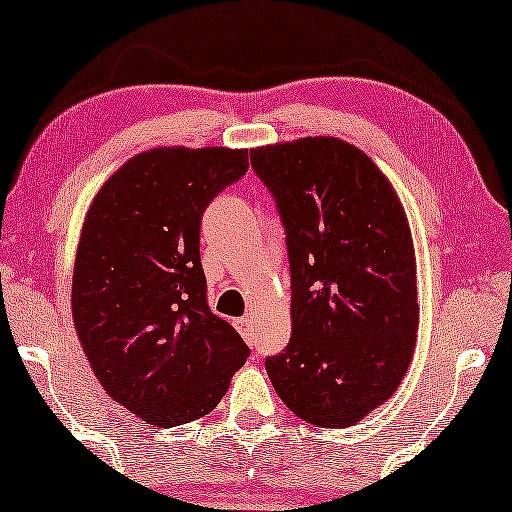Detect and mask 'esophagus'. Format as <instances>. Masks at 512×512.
Here are the masks:
<instances>
[{
    "label": "esophagus",
    "mask_w": 512,
    "mask_h": 512,
    "mask_svg": "<svg viewBox=\"0 0 512 512\" xmlns=\"http://www.w3.org/2000/svg\"><path fill=\"white\" fill-rule=\"evenodd\" d=\"M236 329L241 331V336L246 338L248 343H253V341H255V327H253V320H250V318H241V320H236Z\"/></svg>",
    "instance_id": "34e87169"
}]
</instances>
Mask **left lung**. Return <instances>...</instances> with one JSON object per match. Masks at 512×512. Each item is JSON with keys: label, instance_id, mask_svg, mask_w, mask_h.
<instances>
[{"label": "left lung", "instance_id": "1", "mask_svg": "<svg viewBox=\"0 0 512 512\" xmlns=\"http://www.w3.org/2000/svg\"><path fill=\"white\" fill-rule=\"evenodd\" d=\"M290 259L292 338L266 357L301 420L350 427L397 390L417 329L415 253L401 201L350 143L308 136L255 148Z\"/></svg>", "mask_w": 512, "mask_h": 512}]
</instances>
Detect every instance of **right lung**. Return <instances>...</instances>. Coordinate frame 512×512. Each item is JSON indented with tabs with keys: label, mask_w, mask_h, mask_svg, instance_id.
<instances>
[{
	"label": "right lung",
	"mask_w": 512,
	"mask_h": 512,
	"mask_svg": "<svg viewBox=\"0 0 512 512\" xmlns=\"http://www.w3.org/2000/svg\"><path fill=\"white\" fill-rule=\"evenodd\" d=\"M248 150L155 148L92 201L71 311L111 397L155 427L211 413L250 355L208 306L199 229L208 204L246 176Z\"/></svg>",
	"instance_id": "right-lung-1"
}]
</instances>
